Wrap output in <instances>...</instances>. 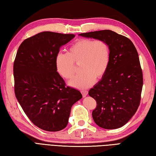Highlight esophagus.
Listing matches in <instances>:
<instances>
[{"instance_id":"obj_1","label":"esophagus","mask_w":156,"mask_h":156,"mask_svg":"<svg viewBox=\"0 0 156 156\" xmlns=\"http://www.w3.org/2000/svg\"><path fill=\"white\" fill-rule=\"evenodd\" d=\"M81 93H82V96H83L84 97H85L86 96H87V94H88V91L87 90H81Z\"/></svg>"}]
</instances>
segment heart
<instances>
[{"instance_id":"heart-1","label":"heart","mask_w":156,"mask_h":156,"mask_svg":"<svg viewBox=\"0 0 156 156\" xmlns=\"http://www.w3.org/2000/svg\"><path fill=\"white\" fill-rule=\"evenodd\" d=\"M111 61V49L102 39H81L69 48L67 54L59 53L56 56L58 72L67 80L74 76L76 64H80V74L69 82L75 88L84 89L93 84L107 72Z\"/></svg>"}]
</instances>
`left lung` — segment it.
I'll return each instance as SVG.
<instances>
[{"instance_id":"1","label":"left lung","mask_w":156,"mask_h":156,"mask_svg":"<svg viewBox=\"0 0 156 156\" xmlns=\"http://www.w3.org/2000/svg\"><path fill=\"white\" fill-rule=\"evenodd\" d=\"M79 35L102 39L110 46L107 71L88 94L97 101L92 113L95 123L106 129L120 128L130 120L140 104L143 74L137 49L130 39L111 30Z\"/></svg>"}]
</instances>
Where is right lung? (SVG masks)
Returning <instances> with one entry per match:
<instances>
[{
    "label": "right lung",
    "mask_w": 156,
    "mask_h": 156,
    "mask_svg": "<svg viewBox=\"0 0 156 156\" xmlns=\"http://www.w3.org/2000/svg\"><path fill=\"white\" fill-rule=\"evenodd\" d=\"M74 37L41 32L23 41L16 53L13 65L15 97L30 121L43 130L64 129L72 105L82 98L80 91L66 86L55 66L59 48Z\"/></svg>",
    "instance_id": "add662e5"
}]
</instances>
